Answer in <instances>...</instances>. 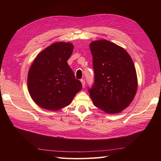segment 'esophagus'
Returning a JSON list of instances; mask_svg holds the SVG:
<instances>
[{
    "label": "esophagus",
    "instance_id": "esophagus-1",
    "mask_svg": "<svg viewBox=\"0 0 161 161\" xmlns=\"http://www.w3.org/2000/svg\"><path fill=\"white\" fill-rule=\"evenodd\" d=\"M81 82H82V87H85V79H82L81 80Z\"/></svg>",
    "mask_w": 161,
    "mask_h": 161
}]
</instances>
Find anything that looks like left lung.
<instances>
[{
    "instance_id": "left-lung-1",
    "label": "left lung",
    "mask_w": 161,
    "mask_h": 161,
    "mask_svg": "<svg viewBox=\"0 0 161 161\" xmlns=\"http://www.w3.org/2000/svg\"><path fill=\"white\" fill-rule=\"evenodd\" d=\"M94 83L88 88L93 104L106 113L124 110L134 98L138 80L132 60L124 48L102 40L91 43Z\"/></svg>"
}]
</instances>
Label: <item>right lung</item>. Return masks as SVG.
I'll list each match as a JSON object with an SVG mask.
<instances>
[{
  "mask_svg": "<svg viewBox=\"0 0 161 161\" xmlns=\"http://www.w3.org/2000/svg\"><path fill=\"white\" fill-rule=\"evenodd\" d=\"M70 43H54L39 53L28 73L32 99L41 108L56 111L70 104L82 89L67 60L73 51Z\"/></svg>",
  "mask_w": 161,
  "mask_h": 161,
  "instance_id": "obj_1",
  "label": "right lung"
}]
</instances>
